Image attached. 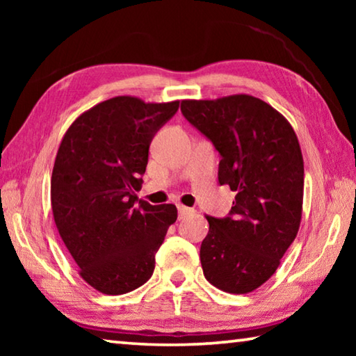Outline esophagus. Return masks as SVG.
Instances as JSON below:
<instances>
[{"label": "esophagus", "mask_w": 356, "mask_h": 356, "mask_svg": "<svg viewBox=\"0 0 356 356\" xmlns=\"http://www.w3.org/2000/svg\"><path fill=\"white\" fill-rule=\"evenodd\" d=\"M177 210H179V220H184V218H186V216H188L190 213H193V210L188 209V207H185V206H179Z\"/></svg>", "instance_id": "esophagus-1"}]
</instances>
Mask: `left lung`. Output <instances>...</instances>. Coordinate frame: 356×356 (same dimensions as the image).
Segmentation results:
<instances>
[{
	"mask_svg": "<svg viewBox=\"0 0 356 356\" xmlns=\"http://www.w3.org/2000/svg\"><path fill=\"white\" fill-rule=\"evenodd\" d=\"M180 111L218 150L220 185L236 191L227 216H206L204 276L225 292L248 293L276 272L297 237L305 182L297 135L252 95L184 100Z\"/></svg>",
	"mask_w": 356,
	"mask_h": 356,
	"instance_id": "8db88e82",
	"label": "left lung"
}]
</instances>
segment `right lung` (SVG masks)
<instances>
[{
	"instance_id": "right-lung-1",
	"label": "right lung",
	"mask_w": 356,
	"mask_h": 356,
	"mask_svg": "<svg viewBox=\"0 0 356 356\" xmlns=\"http://www.w3.org/2000/svg\"><path fill=\"white\" fill-rule=\"evenodd\" d=\"M179 102L120 95L83 113L58 149L51 209L64 245L89 286L120 295L154 273L155 254L177 220L172 204L140 201L149 146Z\"/></svg>"
}]
</instances>
